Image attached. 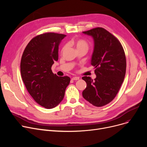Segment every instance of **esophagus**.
<instances>
[{
	"label": "esophagus",
	"instance_id": "obj_1",
	"mask_svg": "<svg viewBox=\"0 0 147 147\" xmlns=\"http://www.w3.org/2000/svg\"><path fill=\"white\" fill-rule=\"evenodd\" d=\"M73 80H78L79 79V78H78V77H73V78H72L71 79Z\"/></svg>",
	"mask_w": 147,
	"mask_h": 147
}]
</instances>
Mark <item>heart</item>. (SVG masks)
Listing matches in <instances>:
<instances>
[{"label":"heart","mask_w":147,"mask_h":147,"mask_svg":"<svg viewBox=\"0 0 147 147\" xmlns=\"http://www.w3.org/2000/svg\"><path fill=\"white\" fill-rule=\"evenodd\" d=\"M69 43L75 46L78 51L82 49L88 51L89 48V44L88 42L84 39H83V38H73V39H71L70 41H69ZM65 48V46H64L61 49L62 52L64 51Z\"/></svg>","instance_id":"heart-1"}]
</instances>
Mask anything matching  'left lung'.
Segmentation results:
<instances>
[{"mask_svg":"<svg viewBox=\"0 0 147 147\" xmlns=\"http://www.w3.org/2000/svg\"><path fill=\"white\" fill-rule=\"evenodd\" d=\"M83 33L94 39L91 64L95 68L96 78L93 80L90 77H83L87 86L82 95L93 105L102 107L114 99L124 80L125 53L120 41L104 28L96 27Z\"/></svg>","mask_w":147,"mask_h":147,"instance_id":"obj_1","label":"left lung"}]
</instances>
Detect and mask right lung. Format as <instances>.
<instances>
[{
  "label": "right lung",
  "instance_id": "obj_1",
  "mask_svg": "<svg viewBox=\"0 0 147 147\" xmlns=\"http://www.w3.org/2000/svg\"><path fill=\"white\" fill-rule=\"evenodd\" d=\"M66 35L45 33L33 37L26 46L21 57V77L34 101L45 109L57 106L63 99L70 82L68 76L58 77L52 71L58 59V46Z\"/></svg>",
  "mask_w": 147,
  "mask_h": 147
}]
</instances>
